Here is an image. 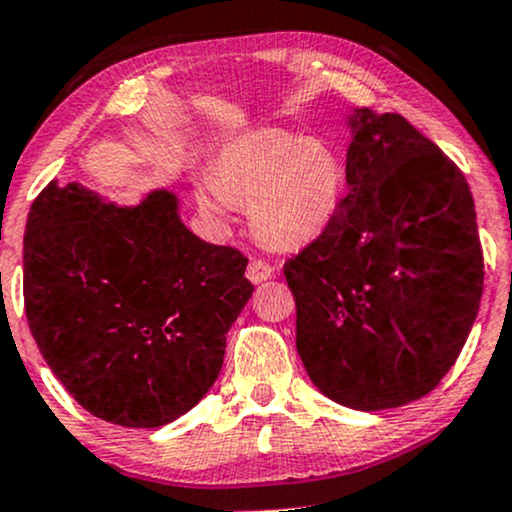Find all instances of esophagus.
I'll return each instance as SVG.
<instances>
[{"mask_svg":"<svg viewBox=\"0 0 512 512\" xmlns=\"http://www.w3.org/2000/svg\"><path fill=\"white\" fill-rule=\"evenodd\" d=\"M274 274V267L264 260H250L248 264V279L252 284H260V281H267L269 276Z\"/></svg>","mask_w":512,"mask_h":512,"instance_id":"34e87169","label":"esophagus"}]
</instances>
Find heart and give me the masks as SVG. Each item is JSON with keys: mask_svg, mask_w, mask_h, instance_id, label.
Listing matches in <instances>:
<instances>
[{"mask_svg": "<svg viewBox=\"0 0 512 512\" xmlns=\"http://www.w3.org/2000/svg\"><path fill=\"white\" fill-rule=\"evenodd\" d=\"M346 166L330 142L281 129H255L233 139L211 178L195 187L204 214L248 207L252 233L276 250H296L330 228L344 199Z\"/></svg>", "mask_w": 512, "mask_h": 512, "instance_id": "heart-1", "label": "heart"}]
</instances>
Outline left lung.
Listing matches in <instances>:
<instances>
[{"instance_id":"8db88e82","label":"left lung","mask_w":512,"mask_h":512,"mask_svg":"<svg viewBox=\"0 0 512 512\" xmlns=\"http://www.w3.org/2000/svg\"><path fill=\"white\" fill-rule=\"evenodd\" d=\"M349 195L284 264L310 380L344 407L428 395L460 356L484 291L477 211L462 170L397 113L356 110Z\"/></svg>"}]
</instances>
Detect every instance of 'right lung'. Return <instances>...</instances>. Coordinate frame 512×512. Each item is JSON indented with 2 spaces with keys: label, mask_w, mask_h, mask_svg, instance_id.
I'll return each instance as SVG.
<instances>
[{
  "label": "right lung",
  "mask_w": 512,
  "mask_h": 512,
  "mask_svg": "<svg viewBox=\"0 0 512 512\" xmlns=\"http://www.w3.org/2000/svg\"><path fill=\"white\" fill-rule=\"evenodd\" d=\"M248 257L187 231L178 199L115 207L52 180L23 236V305L35 344L86 411L156 428L219 378L226 332L255 286Z\"/></svg>",
  "instance_id": "add662e5"
}]
</instances>
